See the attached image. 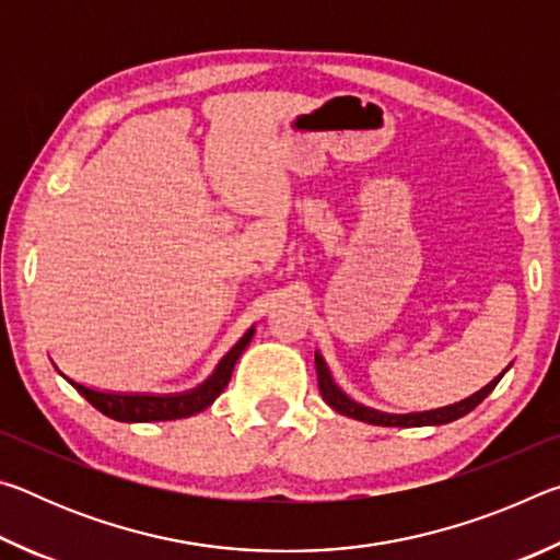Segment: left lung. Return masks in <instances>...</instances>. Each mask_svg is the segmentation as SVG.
Wrapping results in <instances>:
<instances>
[{
    "instance_id": "8db88e82",
    "label": "left lung",
    "mask_w": 560,
    "mask_h": 560,
    "mask_svg": "<svg viewBox=\"0 0 560 560\" xmlns=\"http://www.w3.org/2000/svg\"><path fill=\"white\" fill-rule=\"evenodd\" d=\"M316 373H318V387H320V395H324V400L334 407L336 412L346 415V417H353V420L360 422H368V424H381V428H424V424H447L459 420L467 412H471L474 407H477L485 397L494 390L497 383L501 381V373L499 377H494L489 385L481 387L479 393H474L469 397H464V400L447 405V407H438V410H428V412H407V415H393V412H381V410H373V407H368L363 402L353 400V397L346 395L340 390L338 383L334 381V375H330L328 365L324 355L316 350Z\"/></svg>"
}]
</instances>
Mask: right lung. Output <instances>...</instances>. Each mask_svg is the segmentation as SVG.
I'll return each instance as SVG.
<instances>
[{
	"label": "right lung",
	"instance_id": "1",
	"mask_svg": "<svg viewBox=\"0 0 560 560\" xmlns=\"http://www.w3.org/2000/svg\"><path fill=\"white\" fill-rule=\"evenodd\" d=\"M254 336V326L246 330V334L236 340L234 348L226 353L212 375L207 377L205 383H200L192 390L185 393H167V395H155V393H108V390H96V387H89L83 383L71 381L69 375H63L75 390H79L86 400L96 407L98 412H103L110 420L118 422H165V420H183V417L197 415L210 407L217 397L222 395V390L230 383L232 371L236 365V360L244 353V348L249 346V340Z\"/></svg>",
	"mask_w": 560,
	"mask_h": 560
}]
</instances>
